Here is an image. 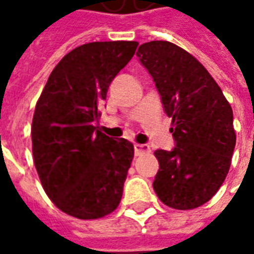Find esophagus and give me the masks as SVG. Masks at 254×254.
I'll use <instances>...</instances> for the list:
<instances>
[{"instance_id":"esophagus-1","label":"esophagus","mask_w":254,"mask_h":254,"mask_svg":"<svg viewBox=\"0 0 254 254\" xmlns=\"http://www.w3.org/2000/svg\"><path fill=\"white\" fill-rule=\"evenodd\" d=\"M148 152H151V148L147 144H136L134 145V155L136 156H141V155L148 154Z\"/></svg>"}]
</instances>
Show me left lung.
<instances>
[{
	"label": "left lung",
	"instance_id": "left-lung-1",
	"mask_svg": "<svg viewBox=\"0 0 254 254\" xmlns=\"http://www.w3.org/2000/svg\"><path fill=\"white\" fill-rule=\"evenodd\" d=\"M137 57L173 118L177 144L173 151H155V193L174 209L200 207L215 196L230 170L237 140L233 109L201 63L174 43H143Z\"/></svg>",
	"mask_w": 254,
	"mask_h": 254
}]
</instances>
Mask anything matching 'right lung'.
Returning <instances> with one entry per match:
<instances>
[{"instance_id":"add662e5","label":"right lung","mask_w":254,"mask_h":254,"mask_svg":"<svg viewBox=\"0 0 254 254\" xmlns=\"http://www.w3.org/2000/svg\"><path fill=\"white\" fill-rule=\"evenodd\" d=\"M133 41L91 42L53 69L32 118V155L41 184L63 212L89 220L121 201L134 147L96 130L109 85L132 60Z\"/></svg>"}]
</instances>
